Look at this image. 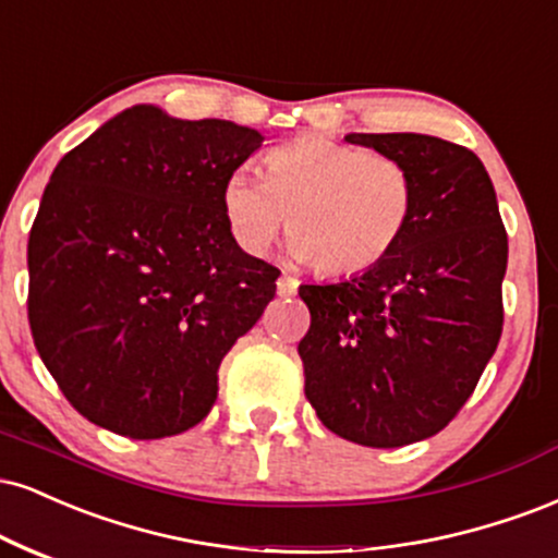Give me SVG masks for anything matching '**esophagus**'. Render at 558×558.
<instances>
[{"instance_id":"34e87169","label":"esophagus","mask_w":558,"mask_h":558,"mask_svg":"<svg viewBox=\"0 0 558 558\" xmlns=\"http://www.w3.org/2000/svg\"><path fill=\"white\" fill-rule=\"evenodd\" d=\"M296 291H299V280L291 278V275H280V278H278V296L291 299V296H296Z\"/></svg>"}]
</instances>
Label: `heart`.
<instances>
[{"label": "heart", "instance_id": "heart-1", "mask_svg": "<svg viewBox=\"0 0 558 558\" xmlns=\"http://www.w3.org/2000/svg\"><path fill=\"white\" fill-rule=\"evenodd\" d=\"M262 169L233 171L220 190L228 233L250 257L272 250L288 218L299 259L351 278L381 265L413 220L415 181L387 153L304 132L270 147Z\"/></svg>", "mask_w": 558, "mask_h": 558}]
</instances>
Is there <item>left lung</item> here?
<instances>
[{"instance_id": "left-lung-1", "label": "left lung", "mask_w": 558, "mask_h": 558, "mask_svg": "<svg viewBox=\"0 0 558 558\" xmlns=\"http://www.w3.org/2000/svg\"><path fill=\"white\" fill-rule=\"evenodd\" d=\"M398 158L415 210L395 252L364 275L301 286L304 392L332 434L402 447L439 434L499 345L507 231L481 158L428 134H348Z\"/></svg>"}]
</instances>
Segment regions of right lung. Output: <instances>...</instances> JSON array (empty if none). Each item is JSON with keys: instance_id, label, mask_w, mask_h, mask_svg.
<instances>
[{"instance_id": "add662e5", "label": "right lung", "mask_w": 558, "mask_h": 558, "mask_svg": "<svg viewBox=\"0 0 558 558\" xmlns=\"http://www.w3.org/2000/svg\"><path fill=\"white\" fill-rule=\"evenodd\" d=\"M132 106L59 160L28 239L33 343L70 405L130 439L197 426L278 267L228 233L223 181L262 145Z\"/></svg>"}]
</instances>
